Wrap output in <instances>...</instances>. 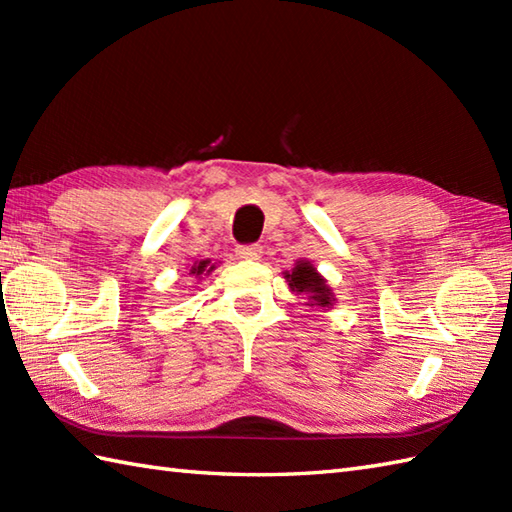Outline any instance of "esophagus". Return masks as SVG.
I'll return each mask as SVG.
<instances>
[{
    "label": "esophagus",
    "mask_w": 512,
    "mask_h": 512,
    "mask_svg": "<svg viewBox=\"0 0 512 512\" xmlns=\"http://www.w3.org/2000/svg\"><path fill=\"white\" fill-rule=\"evenodd\" d=\"M262 244H242V246H237V257L239 259H259L262 257Z\"/></svg>",
    "instance_id": "34e87169"
}]
</instances>
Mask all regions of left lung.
Here are the masks:
<instances>
[{
	"mask_svg": "<svg viewBox=\"0 0 512 512\" xmlns=\"http://www.w3.org/2000/svg\"><path fill=\"white\" fill-rule=\"evenodd\" d=\"M286 279L290 281V288L295 292H301V295H308V299L312 301L310 306H321L328 308L332 306V292L330 288L325 286V281L321 279V275L317 270L312 268L310 262H299L292 273H286Z\"/></svg>",
	"mask_w": 512,
	"mask_h": 512,
	"instance_id": "1",
	"label": "left lung"
}]
</instances>
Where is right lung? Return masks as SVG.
<instances>
[{"label":"right lung","instance_id":"obj_1","mask_svg":"<svg viewBox=\"0 0 512 512\" xmlns=\"http://www.w3.org/2000/svg\"><path fill=\"white\" fill-rule=\"evenodd\" d=\"M206 266H209V259H204V262H198V264H195V266L191 268V273H193V275H202L204 270H206ZM211 270H213V266H211L209 270H206V273H211Z\"/></svg>","mask_w":512,"mask_h":512}]
</instances>
